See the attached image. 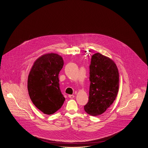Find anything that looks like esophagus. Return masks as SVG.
<instances>
[{"label": "esophagus", "mask_w": 148, "mask_h": 148, "mask_svg": "<svg viewBox=\"0 0 148 148\" xmlns=\"http://www.w3.org/2000/svg\"><path fill=\"white\" fill-rule=\"evenodd\" d=\"M69 97L70 98H73L74 97V95H69Z\"/></svg>", "instance_id": "obj_1"}]
</instances>
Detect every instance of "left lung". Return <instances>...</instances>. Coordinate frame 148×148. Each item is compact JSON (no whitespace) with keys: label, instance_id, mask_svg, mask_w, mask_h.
<instances>
[{"label":"left lung","instance_id":"obj_1","mask_svg":"<svg viewBox=\"0 0 148 148\" xmlns=\"http://www.w3.org/2000/svg\"><path fill=\"white\" fill-rule=\"evenodd\" d=\"M89 79V100L84 108L88 114L97 116L105 112L116 97L119 71L111 58L97 53L91 57Z\"/></svg>","mask_w":148,"mask_h":148}]
</instances>
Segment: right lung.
<instances>
[{"mask_svg":"<svg viewBox=\"0 0 148 148\" xmlns=\"http://www.w3.org/2000/svg\"><path fill=\"white\" fill-rule=\"evenodd\" d=\"M63 65L61 56L47 53L36 59L30 71L27 81L29 97L36 108L45 114L57 112L65 101L58 77Z\"/></svg>","mask_w":148,"mask_h":148,"instance_id":"obj_1","label":"right lung"}]
</instances>
